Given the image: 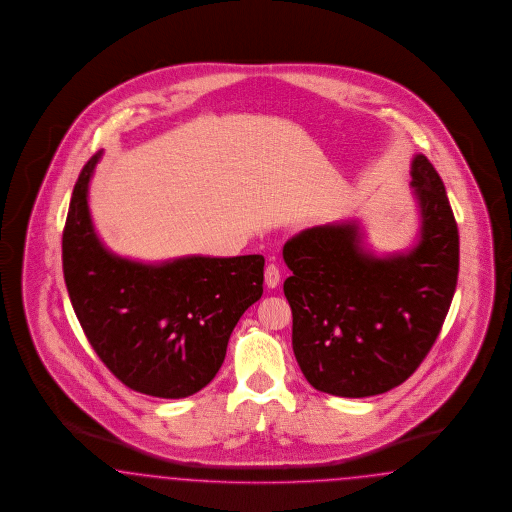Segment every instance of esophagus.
I'll list each match as a JSON object with an SVG mask.
<instances>
[{"instance_id": "34e87169", "label": "esophagus", "mask_w": 512, "mask_h": 512, "mask_svg": "<svg viewBox=\"0 0 512 512\" xmlns=\"http://www.w3.org/2000/svg\"><path fill=\"white\" fill-rule=\"evenodd\" d=\"M265 284L274 289L280 286V268L276 265H268L265 268Z\"/></svg>"}]
</instances>
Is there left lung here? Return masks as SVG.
Segmentation results:
<instances>
[{
	"label": "left lung",
	"instance_id": "left-lung-1",
	"mask_svg": "<svg viewBox=\"0 0 512 512\" xmlns=\"http://www.w3.org/2000/svg\"><path fill=\"white\" fill-rule=\"evenodd\" d=\"M413 242L377 255L358 219L312 226L284 246L293 352L308 383L343 398L402 385L434 345L457 286L459 232L427 156L411 160Z\"/></svg>",
	"mask_w": 512,
	"mask_h": 512
}]
</instances>
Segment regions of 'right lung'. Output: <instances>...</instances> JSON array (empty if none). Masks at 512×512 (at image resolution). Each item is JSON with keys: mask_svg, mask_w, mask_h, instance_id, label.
I'll use <instances>...</instances> for the list:
<instances>
[{"mask_svg": "<svg viewBox=\"0 0 512 512\" xmlns=\"http://www.w3.org/2000/svg\"><path fill=\"white\" fill-rule=\"evenodd\" d=\"M103 158L83 165L62 232V270L83 331L125 387L186 398L223 366L242 314L263 295V255H186L143 263L104 246L89 209Z\"/></svg>", "mask_w": 512, "mask_h": 512, "instance_id": "1", "label": "right lung"}]
</instances>
